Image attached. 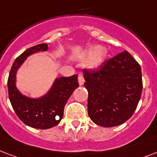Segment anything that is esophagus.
<instances>
[{"label": "esophagus", "instance_id": "1", "mask_svg": "<svg viewBox=\"0 0 157 157\" xmlns=\"http://www.w3.org/2000/svg\"><path fill=\"white\" fill-rule=\"evenodd\" d=\"M78 82H79V84L81 85V86H82V85L84 84L85 79H84V77H83V75H79Z\"/></svg>", "mask_w": 157, "mask_h": 157}]
</instances>
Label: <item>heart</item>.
<instances>
[{
  "instance_id": "heart-1",
  "label": "heart",
  "mask_w": 157,
  "mask_h": 157,
  "mask_svg": "<svg viewBox=\"0 0 157 157\" xmlns=\"http://www.w3.org/2000/svg\"><path fill=\"white\" fill-rule=\"evenodd\" d=\"M104 49L101 46H96L90 49L87 55L89 56L88 59L86 61V66L90 69H95L101 65L102 61Z\"/></svg>"
}]
</instances>
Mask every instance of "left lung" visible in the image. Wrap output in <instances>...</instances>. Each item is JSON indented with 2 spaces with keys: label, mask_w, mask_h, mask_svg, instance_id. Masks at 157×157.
I'll use <instances>...</instances> for the list:
<instances>
[{
  "label": "left lung",
  "mask_w": 157,
  "mask_h": 157,
  "mask_svg": "<svg viewBox=\"0 0 157 157\" xmlns=\"http://www.w3.org/2000/svg\"><path fill=\"white\" fill-rule=\"evenodd\" d=\"M88 90V115L103 127L121 125L136 109L142 92L141 69L128 52L102 63L98 69L83 70Z\"/></svg>",
  "instance_id": "obj_1"
}]
</instances>
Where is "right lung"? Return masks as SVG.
Instances as JSON below:
<instances>
[{"instance_id":"obj_1","label":"right lung","mask_w":157,"mask_h":157,"mask_svg":"<svg viewBox=\"0 0 157 157\" xmlns=\"http://www.w3.org/2000/svg\"><path fill=\"white\" fill-rule=\"evenodd\" d=\"M47 44H39L25 50L15 60L7 81L9 99L20 120L36 129H49L62 119L64 107L73 91L79 86L77 75L56 78L48 92L39 98H31L21 93L16 86L17 72L29 56L46 52Z\"/></svg>"}]
</instances>
